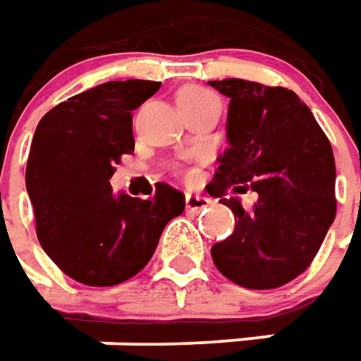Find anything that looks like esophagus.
I'll return each instance as SVG.
<instances>
[{
  "label": "esophagus",
  "instance_id": "obj_1",
  "mask_svg": "<svg viewBox=\"0 0 361 361\" xmlns=\"http://www.w3.org/2000/svg\"><path fill=\"white\" fill-rule=\"evenodd\" d=\"M207 205H209V200L204 197V195H193V193H188V195H185V209L192 212V214L202 212Z\"/></svg>",
  "mask_w": 361,
  "mask_h": 361
}]
</instances>
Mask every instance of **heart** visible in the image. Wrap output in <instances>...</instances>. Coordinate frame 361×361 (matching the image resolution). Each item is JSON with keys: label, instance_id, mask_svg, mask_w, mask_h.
<instances>
[{"label": "heart", "instance_id": "obj_1", "mask_svg": "<svg viewBox=\"0 0 361 361\" xmlns=\"http://www.w3.org/2000/svg\"><path fill=\"white\" fill-rule=\"evenodd\" d=\"M176 106L180 109V114L183 119L190 118L192 114L197 111H204V109H219L221 102L216 94L207 92L204 87H197V85H188V87H181L180 92L176 94ZM173 171L180 176L181 180L192 183L195 180V171L185 166H173Z\"/></svg>", "mask_w": 361, "mask_h": 361}]
</instances>
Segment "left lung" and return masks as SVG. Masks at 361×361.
I'll use <instances>...</instances> for the list:
<instances>
[{
	"mask_svg": "<svg viewBox=\"0 0 361 361\" xmlns=\"http://www.w3.org/2000/svg\"><path fill=\"white\" fill-rule=\"evenodd\" d=\"M209 85L230 97V147L205 190L238 218L212 257L233 283L274 290L310 267L336 218L334 152L292 90L235 78ZM228 191H254L258 200L243 208Z\"/></svg>",
	"mask_w": 361,
	"mask_h": 361,
	"instance_id": "left-lung-1",
	"label": "left lung"
}]
</instances>
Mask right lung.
I'll return each mask as SVG.
<instances>
[{
    "label": "right lung",
    "mask_w": 361,
    "mask_h": 361,
    "mask_svg": "<svg viewBox=\"0 0 361 361\" xmlns=\"http://www.w3.org/2000/svg\"><path fill=\"white\" fill-rule=\"evenodd\" d=\"M159 81H107L49 109L33 133L25 185L44 252L71 280L107 288L133 278L156 252L185 195L156 183L140 200L111 193L121 156L133 154L131 111Z\"/></svg>",
    "instance_id": "add662e5"
}]
</instances>
